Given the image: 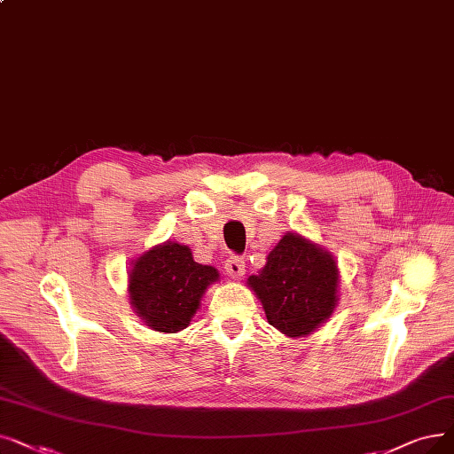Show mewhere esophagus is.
Here are the masks:
<instances>
[{"label": "esophagus", "instance_id": "esophagus-1", "mask_svg": "<svg viewBox=\"0 0 454 454\" xmlns=\"http://www.w3.org/2000/svg\"><path fill=\"white\" fill-rule=\"evenodd\" d=\"M224 269H226V274L230 276V278L238 280L245 274V260L239 258V255H230L224 263Z\"/></svg>", "mask_w": 454, "mask_h": 454}]
</instances>
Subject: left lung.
<instances>
[{"label": "left lung", "mask_w": 454, "mask_h": 454, "mask_svg": "<svg viewBox=\"0 0 454 454\" xmlns=\"http://www.w3.org/2000/svg\"><path fill=\"white\" fill-rule=\"evenodd\" d=\"M248 286L263 304L269 325L286 336H308L336 308L338 265L332 255L297 233H287L267 255Z\"/></svg>", "instance_id": "obj_1"}]
</instances>
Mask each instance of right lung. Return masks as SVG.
<instances>
[{"instance_id":"right-lung-1","label":"right lung","mask_w":454,"mask_h":454,"mask_svg":"<svg viewBox=\"0 0 454 454\" xmlns=\"http://www.w3.org/2000/svg\"><path fill=\"white\" fill-rule=\"evenodd\" d=\"M216 278V269L196 263L185 245L167 243L135 262L129 299L146 326L174 333L189 326L206 287Z\"/></svg>"}]
</instances>
